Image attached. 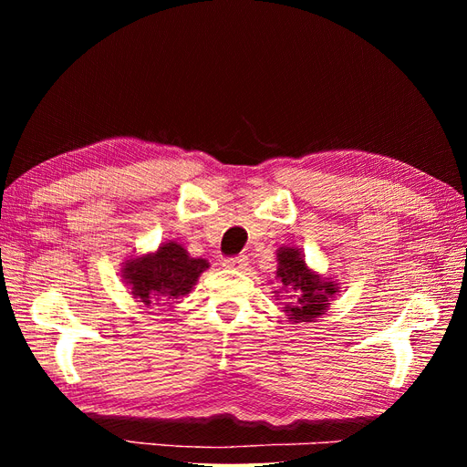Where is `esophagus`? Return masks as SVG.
<instances>
[{
	"instance_id": "obj_1",
	"label": "esophagus",
	"mask_w": 467,
	"mask_h": 467,
	"mask_svg": "<svg viewBox=\"0 0 467 467\" xmlns=\"http://www.w3.org/2000/svg\"><path fill=\"white\" fill-rule=\"evenodd\" d=\"M249 265V259L245 255H239V257H230V259H223V266L225 268H234V271H242Z\"/></svg>"
}]
</instances>
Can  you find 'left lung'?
Listing matches in <instances>:
<instances>
[{
	"label": "left lung",
	"instance_id": "1",
	"mask_svg": "<svg viewBox=\"0 0 467 467\" xmlns=\"http://www.w3.org/2000/svg\"><path fill=\"white\" fill-rule=\"evenodd\" d=\"M276 263L275 280L278 290H275V294L276 300L278 294H290L292 302H286L282 312L292 323L316 321L327 312L331 298L338 292L335 280L323 278L314 268H309L298 247H278Z\"/></svg>",
	"mask_w": 467,
	"mask_h": 467
}]
</instances>
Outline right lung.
I'll list each match as a JSON object with an SVG mask.
<instances>
[{"mask_svg":"<svg viewBox=\"0 0 467 467\" xmlns=\"http://www.w3.org/2000/svg\"><path fill=\"white\" fill-rule=\"evenodd\" d=\"M208 266L206 259L191 257L181 244L167 242L153 253L126 259L120 276L136 302L165 306L187 296Z\"/></svg>","mask_w":467,"mask_h":467,"instance_id":"right-lung-1","label":"right lung"}]
</instances>
